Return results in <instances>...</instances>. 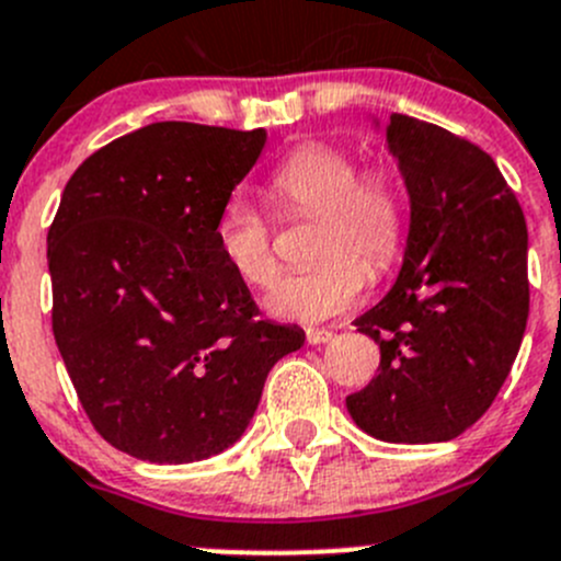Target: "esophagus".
<instances>
[{
	"instance_id": "esophagus-1",
	"label": "esophagus",
	"mask_w": 561,
	"mask_h": 561,
	"mask_svg": "<svg viewBox=\"0 0 561 561\" xmlns=\"http://www.w3.org/2000/svg\"><path fill=\"white\" fill-rule=\"evenodd\" d=\"M331 336H334V334H331L329 329H309L307 331V342H309V345H325V342H329Z\"/></svg>"
}]
</instances>
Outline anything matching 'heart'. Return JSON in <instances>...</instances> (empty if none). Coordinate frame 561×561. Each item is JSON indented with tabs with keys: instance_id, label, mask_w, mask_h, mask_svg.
<instances>
[{
	"instance_id": "obj_1",
	"label": "heart",
	"mask_w": 561,
	"mask_h": 561,
	"mask_svg": "<svg viewBox=\"0 0 561 561\" xmlns=\"http://www.w3.org/2000/svg\"><path fill=\"white\" fill-rule=\"evenodd\" d=\"M271 197L285 214L314 216L309 257L312 268L287 274L265 296L274 318L320 323L345 312L367 285L394 263L405 232V194L386 167L358 172L356 156L334 145H301L276 164ZM216 247L227 268L252 287L276 276L265 216L243 197H230L214 225Z\"/></svg>"
}]
</instances>
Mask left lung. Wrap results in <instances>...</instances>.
I'll return each mask as SVG.
<instances>
[{"label": "left lung", "instance_id": "obj_1", "mask_svg": "<svg viewBox=\"0 0 561 561\" xmlns=\"http://www.w3.org/2000/svg\"><path fill=\"white\" fill-rule=\"evenodd\" d=\"M378 130V117H369ZM386 150L408 194L391 290L353 320L380 347L378 375L345 400L389 444L458 438L491 408L529 318L524 210L496 161L460 136L391 114Z\"/></svg>", "mask_w": 561, "mask_h": 561}]
</instances>
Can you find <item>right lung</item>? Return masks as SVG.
I'll return each mask as SVG.
<instances>
[{
	"label": "right lung",
	"instance_id": "obj_1",
	"mask_svg": "<svg viewBox=\"0 0 561 561\" xmlns=\"http://www.w3.org/2000/svg\"><path fill=\"white\" fill-rule=\"evenodd\" d=\"M265 128L153 123L92 153L48 230L54 340L95 431L148 463H194L247 433L298 325L257 320L221 260L219 208Z\"/></svg>",
	"mask_w": 561,
	"mask_h": 561
}]
</instances>
